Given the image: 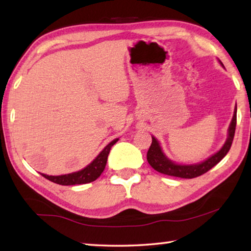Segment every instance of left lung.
Segmentation results:
<instances>
[{
    "instance_id": "obj_1",
    "label": "left lung",
    "mask_w": 251,
    "mask_h": 251,
    "mask_svg": "<svg viewBox=\"0 0 251 251\" xmlns=\"http://www.w3.org/2000/svg\"><path fill=\"white\" fill-rule=\"evenodd\" d=\"M220 64H222V66H224L222 62H220ZM236 124H237V105H236L235 112H233L231 123L228 128L227 141L225 142L224 146L220 148V151H218L216 154L210 156L209 158L201 161V163L193 164V165H180V164L174 163V161L167 158L166 155L164 154L163 151H161V147L159 145L158 141H157L154 136H151V139H152L151 145L147 151V161L150 163L151 166L155 169V171L164 174V175L179 177V178H195V177L201 176L202 174L207 173L214 166H216V165H217L219 161L227 155V152L231 147L233 136H235Z\"/></svg>"
}]
</instances>
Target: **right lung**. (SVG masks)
I'll list each match as a JSON object with an SVG mask.
<instances>
[{
    "label": "right lung",
    "instance_id": "add662e5",
    "mask_svg": "<svg viewBox=\"0 0 251 251\" xmlns=\"http://www.w3.org/2000/svg\"><path fill=\"white\" fill-rule=\"evenodd\" d=\"M117 141L118 138L110 142L90 165H87L86 167L80 169L78 172L67 174V175H61V176H49V175H45V174H42V176L45 177L46 179L55 182V184L63 185V186L82 185V184H87V182L94 181L100 176V174L103 173V171L105 169L110 148H112V146Z\"/></svg>",
    "mask_w": 251,
    "mask_h": 251
}]
</instances>
